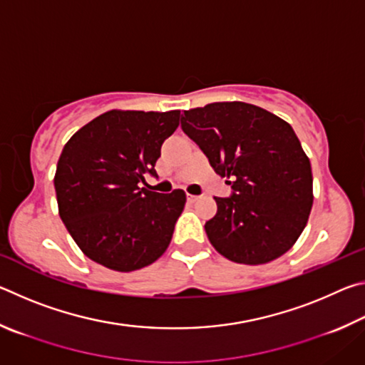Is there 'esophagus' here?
Listing matches in <instances>:
<instances>
[{
	"label": "esophagus",
	"instance_id": "1",
	"mask_svg": "<svg viewBox=\"0 0 365 365\" xmlns=\"http://www.w3.org/2000/svg\"><path fill=\"white\" fill-rule=\"evenodd\" d=\"M201 196H197V195H187V200L190 201V202H196L197 200H200Z\"/></svg>",
	"mask_w": 365,
	"mask_h": 365
}]
</instances>
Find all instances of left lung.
Here are the masks:
<instances>
[{"mask_svg": "<svg viewBox=\"0 0 365 365\" xmlns=\"http://www.w3.org/2000/svg\"><path fill=\"white\" fill-rule=\"evenodd\" d=\"M182 130L228 177L232 195L214 197L209 242L238 264L280 257L304 230L312 207L311 163L289 123L248 103L185 110Z\"/></svg>", "mask_w": 365, "mask_h": 365, "instance_id": "1", "label": "left lung"}]
</instances>
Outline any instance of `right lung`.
Masks as SVG:
<instances>
[{"label": "right lung", "mask_w": 365, "mask_h": 365, "mask_svg": "<svg viewBox=\"0 0 365 365\" xmlns=\"http://www.w3.org/2000/svg\"><path fill=\"white\" fill-rule=\"evenodd\" d=\"M178 119L180 110H109L66 143L54 175L59 215L91 261L132 272L168 250L187 196L140 183L158 177L160 146Z\"/></svg>", "instance_id": "right-lung-1"}]
</instances>
